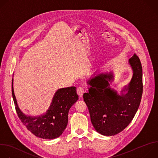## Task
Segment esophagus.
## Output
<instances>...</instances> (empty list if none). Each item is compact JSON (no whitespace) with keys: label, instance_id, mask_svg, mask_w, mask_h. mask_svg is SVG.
I'll return each mask as SVG.
<instances>
[{"label":"esophagus","instance_id":"1","mask_svg":"<svg viewBox=\"0 0 158 158\" xmlns=\"http://www.w3.org/2000/svg\"><path fill=\"white\" fill-rule=\"evenodd\" d=\"M77 93L78 94V95L80 97H82L84 93V89L82 87H79L77 89Z\"/></svg>","mask_w":158,"mask_h":158}]
</instances>
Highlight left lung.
Listing matches in <instances>:
<instances>
[{"label":"left lung","mask_w":158,"mask_h":158,"mask_svg":"<svg viewBox=\"0 0 158 158\" xmlns=\"http://www.w3.org/2000/svg\"><path fill=\"white\" fill-rule=\"evenodd\" d=\"M129 64L133 77L120 95L110 87L109 82L114 79L112 72L101 73L87 81L90 87L84 94V100L93 127L102 135L114 136L122 131L130 123L139 106L143 94L142 66L136 54L129 60Z\"/></svg>","instance_id":"obj_1"}]
</instances>
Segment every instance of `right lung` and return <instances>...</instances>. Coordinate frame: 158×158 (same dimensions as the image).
I'll return each mask as SVG.
<instances>
[{
	"instance_id": "add662e5",
	"label": "right lung",
	"mask_w": 158,
	"mask_h": 158,
	"mask_svg": "<svg viewBox=\"0 0 158 158\" xmlns=\"http://www.w3.org/2000/svg\"><path fill=\"white\" fill-rule=\"evenodd\" d=\"M13 81L12 79V92L16 112L27 128L36 136L43 139H55L61 135L68 125L69 110L79 99L76 87L58 89L46 112L40 116L31 117L24 114L18 106L14 91Z\"/></svg>"
}]
</instances>
